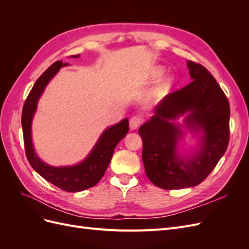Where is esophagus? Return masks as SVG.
<instances>
[{"mask_svg": "<svg viewBox=\"0 0 249 249\" xmlns=\"http://www.w3.org/2000/svg\"><path fill=\"white\" fill-rule=\"evenodd\" d=\"M142 123H143V118L139 115H135V116L131 117V119H130V129L131 130H136Z\"/></svg>", "mask_w": 249, "mask_h": 249, "instance_id": "obj_1", "label": "esophagus"}]
</instances>
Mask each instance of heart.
<instances>
[{"label": "heart", "mask_w": 249, "mask_h": 249, "mask_svg": "<svg viewBox=\"0 0 249 249\" xmlns=\"http://www.w3.org/2000/svg\"><path fill=\"white\" fill-rule=\"evenodd\" d=\"M163 70L162 69H156L155 71H154V72H153V77L155 78V79H157V78H159L161 74L163 73ZM172 83H173V79L172 78H170V77H168V78H166L165 80H163L159 85H158V87L156 88V90L154 91V93H153V96H155V97H157V96H160L161 94H163L165 91H166V90L172 85Z\"/></svg>", "instance_id": "obj_1"}]
</instances>
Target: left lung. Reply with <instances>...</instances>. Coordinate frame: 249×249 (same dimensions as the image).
<instances>
[{"mask_svg": "<svg viewBox=\"0 0 249 249\" xmlns=\"http://www.w3.org/2000/svg\"><path fill=\"white\" fill-rule=\"evenodd\" d=\"M189 84L167 94L157 105L155 115L142 124V161L145 173L162 189H182L197 186L219 162L230 141V104L219 84L205 66L188 61ZM186 112L185 125L203 132L201 147L185 160L176 154L180 127L170 122Z\"/></svg>", "mask_w": 249, "mask_h": 249, "instance_id": "obj_1", "label": "left lung"}]
</instances>
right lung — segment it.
Instances as JSON below:
<instances>
[{
	"instance_id": "right-lung-1",
	"label": "right lung",
	"mask_w": 249,
	"mask_h": 249,
	"mask_svg": "<svg viewBox=\"0 0 249 249\" xmlns=\"http://www.w3.org/2000/svg\"><path fill=\"white\" fill-rule=\"evenodd\" d=\"M79 56L72 55V58H78ZM66 65L67 63H63L62 61H56L37 79L22 107L21 126L26 156L33 169L44 179L60 189L67 192H79L93 187L100 182L109 166L115 146L129 132V120L124 118L119 124L108 127L102 134L86 159L77 165L53 167L42 162L36 155L33 147L31 137L32 119L37 108V103L44 88L59 70Z\"/></svg>"
}]
</instances>
